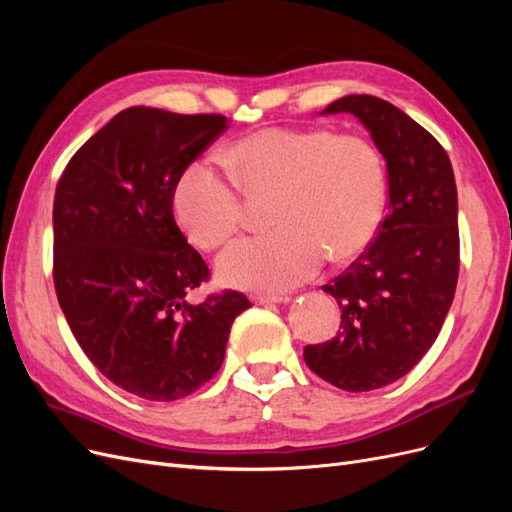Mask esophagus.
I'll use <instances>...</instances> for the list:
<instances>
[{
  "label": "esophagus",
  "mask_w": 512,
  "mask_h": 512,
  "mask_svg": "<svg viewBox=\"0 0 512 512\" xmlns=\"http://www.w3.org/2000/svg\"><path fill=\"white\" fill-rule=\"evenodd\" d=\"M252 301L258 303V305H273V303H282V301H288V299L282 297V294H254Z\"/></svg>",
  "instance_id": "34e87169"
}]
</instances>
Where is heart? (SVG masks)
<instances>
[{"label": "heart", "mask_w": 512, "mask_h": 512, "mask_svg": "<svg viewBox=\"0 0 512 512\" xmlns=\"http://www.w3.org/2000/svg\"><path fill=\"white\" fill-rule=\"evenodd\" d=\"M230 175L198 160L173 192L177 224L188 239L215 250L241 226V194L277 190L267 235L247 237L218 258L228 286L282 292L314 277L327 258L359 256L374 241L386 207V168L359 134L269 128L232 143Z\"/></svg>", "instance_id": "1"}]
</instances>
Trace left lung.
Here are the masks:
<instances>
[{"label": "left lung", "mask_w": 512, "mask_h": 512, "mask_svg": "<svg viewBox=\"0 0 512 512\" xmlns=\"http://www.w3.org/2000/svg\"><path fill=\"white\" fill-rule=\"evenodd\" d=\"M350 113L382 153L389 213L348 271L322 286L342 324L331 342L305 346L307 367L337 389L393 384L436 342L459 275L457 185L442 145L404 111L376 96H344L320 115Z\"/></svg>", "instance_id": "left-lung-1"}]
</instances>
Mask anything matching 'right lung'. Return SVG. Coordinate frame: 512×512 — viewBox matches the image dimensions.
<instances>
[{
  "label": "right lung",
  "mask_w": 512,
  "mask_h": 512,
  "mask_svg": "<svg viewBox=\"0 0 512 512\" xmlns=\"http://www.w3.org/2000/svg\"><path fill=\"white\" fill-rule=\"evenodd\" d=\"M222 115L132 106L74 153L53 205V277L76 342L119 389L149 401L192 395L222 367L252 303L209 277L173 215L179 175L226 130Z\"/></svg>",
  "instance_id": "add662e5"
}]
</instances>
